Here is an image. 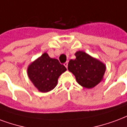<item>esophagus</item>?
I'll return each mask as SVG.
<instances>
[{"instance_id": "34e87169", "label": "esophagus", "mask_w": 127, "mask_h": 127, "mask_svg": "<svg viewBox=\"0 0 127 127\" xmlns=\"http://www.w3.org/2000/svg\"><path fill=\"white\" fill-rule=\"evenodd\" d=\"M64 65L66 66V68H67V66H68V62H66L64 64Z\"/></svg>"}]
</instances>
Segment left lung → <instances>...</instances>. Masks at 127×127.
I'll list each match as a JSON object with an SVG mask.
<instances>
[{
	"label": "left lung",
	"mask_w": 127,
	"mask_h": 127,
	"mask_svg": "<svg viewBox=\"0 0 127 127\" xmlns=\"http://www.w3.org/2000/svg\"><path fill=\"white\" fill-rule=\"evenodd\" d=\"M75 55L76 59L70 60L68 64V71L82 87L87 89L94 87L103 79L106 65L83 51H77Z\"/></svg>",
	"instance_id": "1"
}]
</instances>
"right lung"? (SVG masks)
Returning <instances> with one entry per match:
<instances>
[{"label":"right lung","mask_w":127,"mask_h":127,"mask_svg":"<svg viewBox=\"0 0 127 127\" xmlns=\"http://www.w3.org/2000/svg\"><path fill=\"white\" fill-rule=\"evenodd\" d=\"M66 71V67L59 60L51 59L45 52L29 65L28 75L35 87L45 93L56 87L60 75Z\"/></svg>","instance_id":"right-lung-1"}]
</instances>
